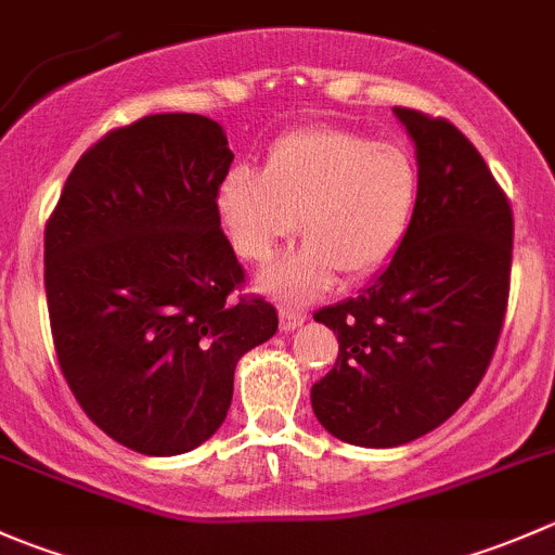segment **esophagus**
Returning <instances> with one entry per match:
<instances>
[{
    "label": "esophagus",
    "instance_id": "34e87169",
    "mask_svg": "<svg viewBox=\"0 0 555 555\" xmlns=\"http://www.w3.org/2000/svg\"><path fill=\"white\" fill-rule=\"evenodd\" d=\"M304 322H306V313H300V311H295V309H282V311H279V324H282L284 333H293V330H298Z\"/></svg>",
    "mask_w": 555,
    "mask_h": 555
}]
</instances>
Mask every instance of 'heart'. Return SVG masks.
Masks as SVG:
<instances>
[{
    "label": "heart",
    "mask_w": 555,
    "mask_h": 555,
    "mask_svg": "<svg viewBox=\"0 0 555 555\" xmlns=\"http://www.w3.org/2000/svg\"><path fill=\"white\" fill-rule=\"evenodd\" d=\"M418 169L400 142L349 128H304L276 139L262 171L233 166L217 184V215L233 249L262 262L298 231L306 242L257 276L262 293L311 300L338 279L378 271L411 222Z\"/></svg>",
    "instance_id": "heart-1"
}]
</instances>
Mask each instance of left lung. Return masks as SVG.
Listing matches in <instances>:
<instances>
[{"mask_svg": "<svg viewBox=\"0 0 555 555\" xmlns=\"http://www.w3.org/2000/svg\"><path fill=\"white\" fill-rule=\"evenodd\" d=\"M418 193L400 246L360 295L313 313L338 335L311 408L333 438L395 449L459 411L489 367L507 309L513 211L467 137L395 106Z\"/></svg>", "mask_w": 555, "mask_h": 555, "instance_id": "obj_1", "label": "left lung"}]
</instances>
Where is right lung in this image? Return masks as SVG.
I'll list each match as a JSON object with an SVG mask.
<instances>
[{
	"mask_svg": "<svg viewBox=\"0 0 555 555\" xmlns=\"http://www.w3.org/2000/svg\"><path fill=\"white\" fill-rule=\"evenodd\" d=\"M231 164L220 122L147 115L77 160L44 228L66 384L99 429L147 456L206 443L238 360L279 327L266 300H231L244 271L217 215Z\"/></svg>",
	"mask_w": 555,
	"mask_h": 555,
	"instance_id": "obj_1",
	"label": "right lung"
}]
</instances>
